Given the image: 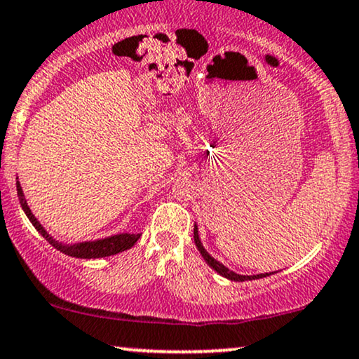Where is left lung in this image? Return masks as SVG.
I'll return each instance as SVG.
<instances>
[{
	"label": "left lung",
	"instance_id": "8db88e82",
	"mask_svg": "<svg viewBox=\"0 0 359 359\" xmlns=\"http://www.w3.org/2000/svg\"><path fill=\"white\" fill-rule=\"evenodd\" d=\"M194 242L197 245L198 252H201V255L203 257V260L207 262V265L210 266L217 271V273L225 276L226 280H232V281H248V280H258V278H265V276H270L273 275V271H270V273H258V275H240V273H235L230 269H226L224 263H220L219 260H215L210 253L205 250V247H203L202 242H201V237H198V226L197 224L194 225Z\"/></svg>",
	"mask_w": 359,
	"mask_h": 359
}]
</instances>
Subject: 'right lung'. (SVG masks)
Masks as SVG:
<instances>
[{
  "label": "right lung",
  "instance_id": "right-lung-1",
  "mask_svg": "<svg viewBox=\"0 0 359 359\" xmlns=\"http://www.w3.org/2000/svg\"><path fill=\"white\" fill-rule=\"evenodd\" d=\"M16 190H18V198H20V203L25 210L26 217H28L31 224L38 232L43 235L44 238L48 240L49 243L53 245L54 248L59 252H62L65 255L74 257V258H86V260H90V258H102V257H111L116 255V253H121L130 248L133 245L137 242L140 233H116L111 235V237H104L97 240H88V242H76V243H62L53 237V235L48 233V230L44 229L43 225L39 224V220L36 219L34 213L31 212V208L26 202L25 194H22L20 180H16Z\"/></svg>",
  "mask_w": 359,
  "mask_h": 359
}]
</instances>
